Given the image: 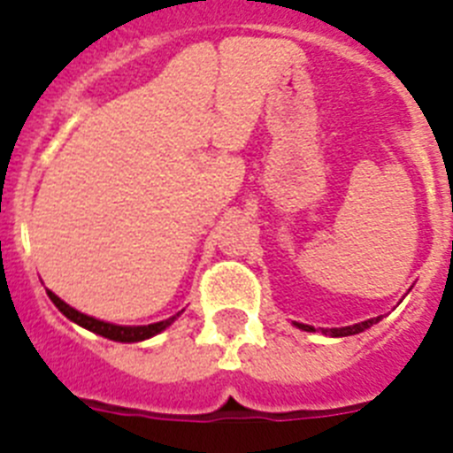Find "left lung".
<instances>
[{
	"instance_id": "1",
	"label": "left lung",
	"mask_w": 453,
	"mask_h": 453,
	"mask_svg": "<svg viewBox=\"0 0 453 453\" xmlns=\"http://www.w3.org/2000/svg\"><path fill=\"white\" fill-rule=\"evenodd\" d=\"M381 318H374V319H367V322H361V324H354V326H342V329H322V334H329L334 335V338H340V335H354V334H361V331L370 329L372 324H376ZM299 329L303 331H315L313 326H308V324H297Z\"/></svg>"
}]
</instances>
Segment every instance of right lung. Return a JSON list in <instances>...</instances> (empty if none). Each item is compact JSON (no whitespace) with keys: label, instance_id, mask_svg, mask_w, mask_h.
Returning a JSON list of instances; mask_svg holds the SVG:
<instances>
[{"label":"right lung","instance_id":"right-lung-1","mask_svg":"<svg viewBox=\"0 0 453 453\" xmlns=\"http://www.w3.org/2000/svg\"><path fill=\"white\" fill-rule=\"evenodd\" d=\"M47 295H50L51 302L56 303V308L61 311L65 318H70L72 322H77L79 326H83V329L92 331V334L97 335H104V338L108 340H115V342H140V340H147L151 338V335L161 334L163 329H167L174 319H177V315L170 319H163V322H156V324H147V326H118V324H111V322H102V319H95L90 318V315H83L79 313L77 308L67 306L63 299H58L51 290H47Z\"/></svg>","mask_w":453,"mask_h":453}]
</instances>
